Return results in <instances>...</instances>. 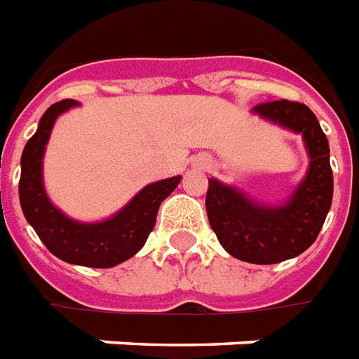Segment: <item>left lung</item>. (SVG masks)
I'll return each mask as SVG.
<instances>
[{"instance_id": "left-lung-1", "label": "left lung", "mask_w": 359, "mask_h": 359, "mask_svg": "<svg viewBox=\"0 0 359 359\" xmlns=\"http://www.w3.org/2000/svg\"><path fill=\"white\" fill-rule=\"evenodd\" d=\"M262 118L302 133L310 154L306 177L285 205H260L231 185L208 180L206 214L219 245L243 262L277 264L302 255L318 239L333 201L329 143L304 103L269 101L255 107Z\"/></svg>"}]
</instances>
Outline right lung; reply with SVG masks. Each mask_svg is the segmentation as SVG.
I'll use <instances>...</instances> for the list:
<instances>
[{
    "mask_svg": "<svg viewBox=\"0 0 359 359\" xmlns=\"http://www.w3.org/2000/svg\"><path fill=\"white\" fill-rule=\"evenodd\" d=\"M72 107H78L74 99L51 104L43 112L36 133L26 143L20 156V206L28 224L51 255L78 266L112 268L143 248L149 233L153 231L158 206L176 189L182 176L161 180L143 187L122 210L103 222L83 224L65 216L47 197L41 161L55 120Z\"/></svg>",
    "mask_w": 359,
    "mask_h": 359,
    "instance_id": "add662e5",
    "label": "right lung"
}]
</instances>
